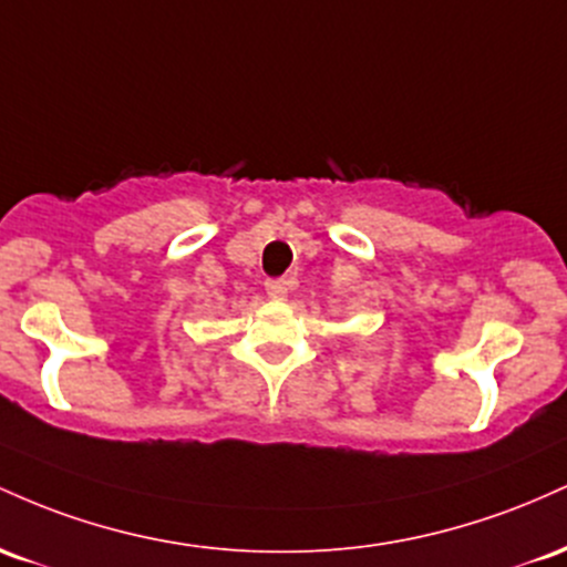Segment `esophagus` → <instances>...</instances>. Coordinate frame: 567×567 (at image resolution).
Instances as JSON below:
<instances>
[{
	"label": "esophagus",
	"instance_id": "obj_1",
	"mask_svg": "<svg viewBox=\"0 0 567 567\" xmlns=\"http://www.w3.org/2000/svg\"><path fill=\"white\" fill-rule=\"evenodd\" d=\"M265 291L272 300H281V297H286V281L284 278H270V281L265 284Z\"/></svg>",
	"mask_w": 567,
	"mask_h": 567
}]
</instances>
